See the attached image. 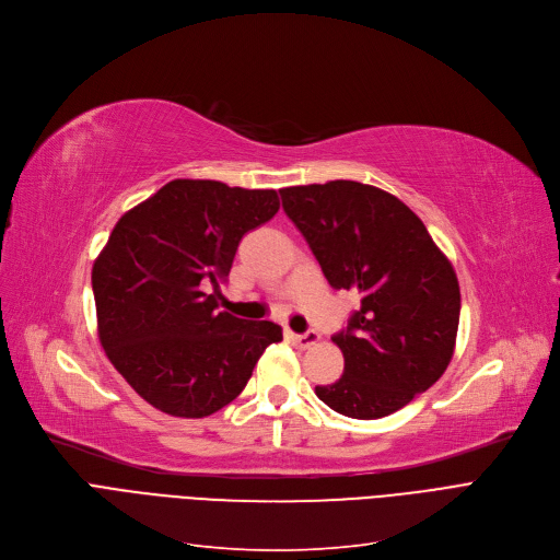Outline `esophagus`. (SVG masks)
I'll return each instance as SVG.
<instances>
[{
    "label": "esophagus",
    "instance_id": "34e87169",
    "mask_svg": "<svg viewBox=\"0 0 560 560\" xmlns=\"http://www.w3.org/2000/svg\"><path fill=\"white\" fill-rule=\"evenodd\" d=\"M287 339L294 343V346H299V349H310V346H314L318 341V332L316 330H307V332L299 335V332L287 330Z\"/></svg>",
    "mask_w": 560,
    "mask_h": 560
}]
</instances>
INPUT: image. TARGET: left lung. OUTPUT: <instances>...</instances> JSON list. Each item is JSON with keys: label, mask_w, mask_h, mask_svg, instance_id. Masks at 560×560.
<instances>
[{"label": "left lung", "mask_w": 560, "mask_h": 560, "mask_svg": "<svg viewBox=\"0 0 560 560\" xmlns=\"http://www.w3.org/2000/svg\"><path fill=\"white\" fill-rule=\"evenodd\" d=\"M337 291L358 294L349 324L332 335L343 374L316 396L351 419H381L408 406L448 366L460 322V287L419 217L376 186L335 179L280 191Z\"/></svg>", "instance_id": "8db88e82"}]
</instances>
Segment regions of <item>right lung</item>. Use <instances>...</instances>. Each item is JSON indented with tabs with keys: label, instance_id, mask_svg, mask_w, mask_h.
Returning <instances> with one entry per match:
<instances>
[{
	"label": "right lung",
	"instance_id": "right-lung-1",
	"mask_svg": "<svg viewBox=\"0 0 560 560\" xmlns=\"http://www.w3.org/2000/svg\"><path fill=\"white\" fill-rule=\"evenodd\" d=\"M278 209L273 189L173 179L116 223L93 264L100 341L156 410L198 419L225 408L282 339L278 324L217 303L238 242Z\"/></svg>",
	"mask_w": 560,
	"mask_h": 560
}]
</instances>
